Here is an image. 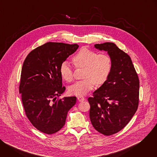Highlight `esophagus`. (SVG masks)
<instances>
[{
    "mask_svg": "<svg viewBox=\"0 0 157 157\" xmlns=\"http://www.w3.org/2000/svg\"><path fill=\"white\" fill-rule=\"evenodd\" d=\"M77 98H78V100L79 102H82L85 100L84 98L82 97V96H78Z\"/></svg>",
    "mask_w": 157,
    "mask_h": 157,
    "instance_id": "34e87169",
    "label": "esophagus"
}]
</instances>
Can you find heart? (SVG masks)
I'll list each match as a JSON object with an SVG mask.
<instances>
[{
	"label": "heart",
	"mask_w": 157,
	"mask_h": 157,
	"mask_svg": "<svg viewBox=\"0 0 157 157\" xmlns=\"http://www.w3.org/2000/svg\"><path fill=\"white\" fill-rule=\"evenodd\" d=\"M76 67H84V79L76 82L68 88L70 94L83 96L94 88L95 84H103L107 79L112 68V59L105 53L97 52L87 48H81L73 58ZM62 78L67 81L73 80V70L68 61H63L59 67Z\"/></svg>",
	"instance_id": "b5f03b06"
}]
</instances>
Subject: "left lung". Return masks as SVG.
<instances>
[{
    "label": "left lung",
    "mask_w": 157,
    "mask_h": 157,
    "mask_svg": "<svg viewBox=\"0 0 157 157\" xmlns=\"http://www.w3.org/2000/svg\"><path fill=\"white\" fill-rule=\"evenodd\" d=\"M107 52L112 59L109 76L88 98L89 117L94 128L105 136L121 130L138 108L139 79L130 57L114 43L94 44Z\"/></svg>",
    "instance_id": "obj_1"
}]
</instances>
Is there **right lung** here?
<instances>
[{"mask_svg":"<svg viewBox=\"0 0 157 157\" xmlns=\"http://www.w3.org/2000/svg\"><path fill=\"white\" fill-rule=\"evenodd\" d=\"M77 44L48 42L26 57L21 72L19 93L26 116L38 130L47 134L59 131L76 98L64 97L61 64L78 48Z\"/></svg>","mask_w":157,"mask_h":157,"instance_id":"right-lung-1","label":"right lung"}]
</instances>
